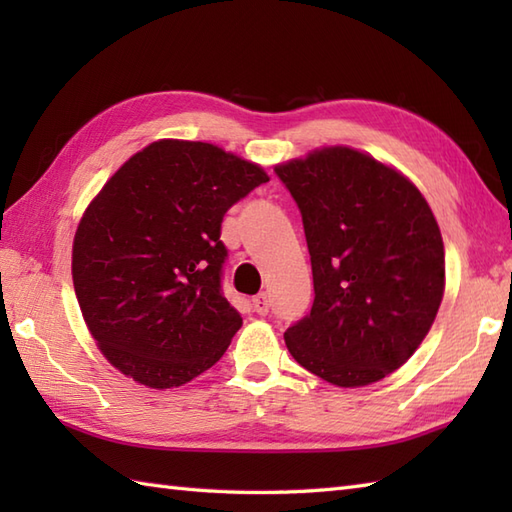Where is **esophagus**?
<instances>
[{
  "label": "esophagus",
  "mask_w": 512,
  "mask_h": 512,
  "mask_svg": "<svg viewBox=\"0 0 512 512\" xmlns=\"http://www.w3.org/2000/svg\"><path fill=\"white\" fill-rule=\"evenodd\" d=\"M253 308H255V312L257 314H268L270 312V299H268V295L266 292H262V295H257L255 299H253Z\"/></svg>",
  "instance_id": "34e87169"
}]
</instances>
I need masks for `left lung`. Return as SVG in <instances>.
Masks as SVG:
<instances>
[{"label": "left lung", "mask_w": 512, "mask_h": 512, "mask_svg": "<svg viewBox=\"0 0 512 512\" xmlns=\"http://www.w3.org/2000/svg\"><path fill=\"white\" fill-rule=\"evenodd\" d=\"M295 198L314 303L284 339L308 372L363 387L409 361L444 295V244L413 184L372 156L325 147L277 165Z\"/></svg>", "instance_id": "left-lung-1"}]
</instances>
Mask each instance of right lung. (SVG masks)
Instances as JSON below:
<instances>
[{"label": "right lung", "mask_w": 512, "mask_h": 512, "mask_svg": "<svg viewBox=\"0 0 512 512\" xmlns=\"http://www.w3.org/2000/svg\"><path fill=\"white\" fill-rule=\"evenodd\" d=\"M268 182L209 143L158 140L107 180L72 246V281L99 350L136 383L171 389L220 361L242 317L222 292V217Z\"/></svg>", "instance_id": "right-lung-1"}]
</instances>
